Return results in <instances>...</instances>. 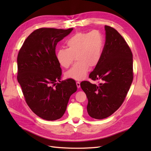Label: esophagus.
Returning a JSON list of instances; mask_svg holds the SVG:
<instances>
[{"label": "esophagus", "instance_id": "34e87169", "mask_svg": "<svg viewBox=\"0 0 151 151\" xmlns=\"http://www.w3.org/2000/svg\"><path fill=\"white\" fill-rule=\"evenodd\" d=\"M76 85H77V88H81V83H79V82H76Z\"/></svg>", "mask_w": 151, "mask_h": 151}]
</instances>
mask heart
Segmentation results:
<instances>
[{
    "mask_svg": "<svg viewBox=\"0 0 151 151\" xmlns=\"http://www.w3.org/2000/svg\"><path fill=\"white\" fill-rule=\"evenodd\" d=\"M104 43L103 34L98 30L77 33L68 38L66 41L67 48L59 49L56 53L57 62L65 68L69 67L76 58L77 62L65 73L67 78L84 80L90 66H96L101 60Z\"/></svg>",
    "mask_w": 151,
    "mask_h": 151,
    "instance_id": "1",
    "label": "heart"
}]
</instances>
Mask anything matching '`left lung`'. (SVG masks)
Wrapping results in <instances>:
<instances>
[{
	"label": "left lung",
	"instance_id": "1",
	"mask_svg": "<svg viewBox=\"0 0 151 151\" xmlns=\"http://www.w3.org/2000/svg\"><path fill=\"white\" fill-rule=\"evenodd\" d=\"M106 41L102 58L89 78L101 80L96 85L81 83L88 99L87 111L95 119L106 118L120 107L133 81V55L125 40L111 27L105 26Z\"/></svg>",
	"mask_w": 151,
	"mask_h": 151
}]
</instances>
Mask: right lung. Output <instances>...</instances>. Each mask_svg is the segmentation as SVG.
Returning a JSON list of instances; mask_svg holds the SVG:
<instances>
[{
	"mask_svg": "<svg viewBox=\"0 0 151 151\" xmlns=\"http://www.w3.org/2000/svg\"><path fill=\"white\" fill-rule=\"evenodd\" d=\"M72 30L36 29L26 39L18 53L17 81L30 109L44 120L60 118L70 96L77 91L74 80L60 81L62 69L55 54L57 43Z\"/></svg>",
	"mask_w": 151,
	"mask_h": 151,
	"instance_id": "right-lung-1",
	"label": "right lung"
}]
</instances>
